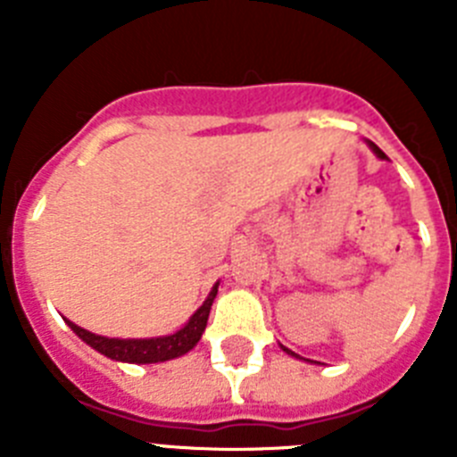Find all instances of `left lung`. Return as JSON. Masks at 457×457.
I'll return each mask as SVG.
<instances>
[{
	"instance_id": "left-lung-1",
	"label": "left lung",
	"mask_w": 457,
	"mask_h": 457,
	"mask_svg": "<svg viewBox=\"0 0 457 457\" xmlns=\"http://www.w3.org/2000/svg\"><path fill=\"white\" fill-rule=\"evenodd\" d=\"M366 144H369V146H370V151H373V153H375V155H378V157H379V160H386V155H385V153L379 151V148H378V146H375L373 141H366ZM281 348H284V345H281ZM284 353H288V354H293V357H297V354H295V353H293V350H288V348H284Z\"/></svg>"
}]
</instances>
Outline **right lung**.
<instances>
[{
	"instance_id": "obj_1",
	"label": "right lung",
	"mask_w": 457,
	"mask_h": 457,
	"mask_svg": "<svg viewBox=\"0 0 457 457\" xmlns=\"http://www.w3.org/2000/svg\"><path fill=\"white\" fill-rule=\"evenodd\" d=\"M217 281L210 290V295L205 297L204 304L194 311L192 318L187 320V325L183 329H179L176 334H169V337H157V338H107L98 337V334H91L82 327H78L75 322L66 320L72 332L78 334L84 343H88L93 350H98L100 354L109 359H116V361H128V364H157V361H169V359H176L180 354L189 353V350L201 341V334H204L205 325H208L210 306L215 302L217 295Z\"/></svg>"
}]
</instances>
